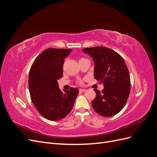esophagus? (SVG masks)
<instances>
[{
  "instance_id": "obj_1",
  "label": "esophagus",
  "mask_w": 157,
  "mask_h": 157,
  "mask_svg": "<svg viewBox=\"0 0 157 157\" xmlns=\"http://www.w3.org/2000/svg\"><path fill=\"white\" fill-rule=\"evenodd\" d=\"M86 89H83V88H80L79 89V92H85V91H86Z\"/></svg>"
}]
</instances>
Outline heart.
Segmentation results:
<instances>
[{"label": "heart", "instance_id": "1", "mask_svg": "<svg viewBox=\"0 0 157 157\" xmlns=\"http://www.w3.org/2000/svg\"><path fill=\"white\" fill-rule=\"evenodd\" d=\"M79 82H80V83H81L82 82H81V81H79Z\"/></svg>", "mask_w": 157, "mask_h": 157}]
</instances>
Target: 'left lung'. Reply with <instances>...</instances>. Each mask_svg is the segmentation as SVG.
<instances>
[{"label": "left lung", "mask_w": 157, "mask_h": 157, "mask_svg": "<svg viewBox=\"0 0 157 157\" xmlns=\"http://www.w3.org/2000/svg\"><path fill=\"white\" fill-rule=\"evenodd\" d=\"M93 58L94 78L103 83L101 92L94 90L96 96L92 102L94 110L103 117H112L126 105L130 92V77L127 65L117 52L104 46L82 50Z\"/></svg>", "instance_id": "8db88e82"}]
</instances>
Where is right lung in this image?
<instances>
[{
    "mask_svg": "<svg viewBox=\"0 0 157 157\" xmlns=\"http://www.w3.org/2000/svg\"><path fill=\"white\" fill-rule=\"evenodd\" d=\"M71 51L46 49L36 57L30 69L31 101L40 115L49 121H59L67 116L78 94L77 88L61 91L58 83V80L63 77L64 59Z\"/></svg>",
    "mask_w": 157,
    "mask_h": 157,
    "instance_id": "obj_1",
    "label": "right lung"
}]
</instances>
